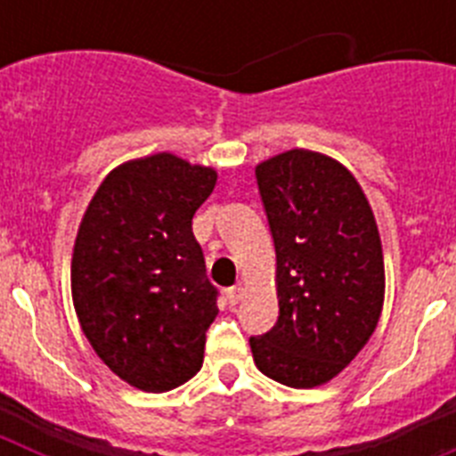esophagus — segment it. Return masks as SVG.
<instances>
[{"instance_id":"obj_1","label":"esophagus","mask_w":456,"mask_h":456,"mask_svg":"<svg viewBox=\"0 0 456 456\" xmlns=\"http://www.w3.org/2000/svg\"><path fill=\"white\" fill-rule=\"evenodd\" d=\"M225 294H228V301L235 305V304H240L241 297H244V288H241V285H232V288H228V292Z\"/></svg>"}]
</instances>
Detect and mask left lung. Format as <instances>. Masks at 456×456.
I'll return each mask as SVG.
<instances>
[{
  "label": "left lung",
  "instance_id": "1",
  "mask_svg": "<svg viewBox=\"0 0 456 456\" xmlns=\"http://www.w3.org/2000/svg\"><path fill=\"white\" fill-rule=\"evenodd\" d=\"M276 248L278 320L251 336L257 370L313 388L347 368L377 329L384 256L365 193L331 157L288 151L256 168Z\"/></svg>",
  "mask_w": 456,
  "mask_h": 456
}]
</instances>
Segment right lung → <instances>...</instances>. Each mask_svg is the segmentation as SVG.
Returning <instances> with one entry per match:
<instances>
[{"label": "right lung", "instance_id": "1", "mask_svg": "<svg viewBox=\"0 0 456 456\" xmlns=\"http://www.w3.org/2000/svg\"><path fill=\"white\" fill-rule=\"evenodd\" d=\"M216 173L168 152L109 173L72 253V301L111 372L148 393L189 381L203 365L219 289L191 231Z\"/></svg>", "mask_w": 456, "mask_h": 456}]
</instances>
